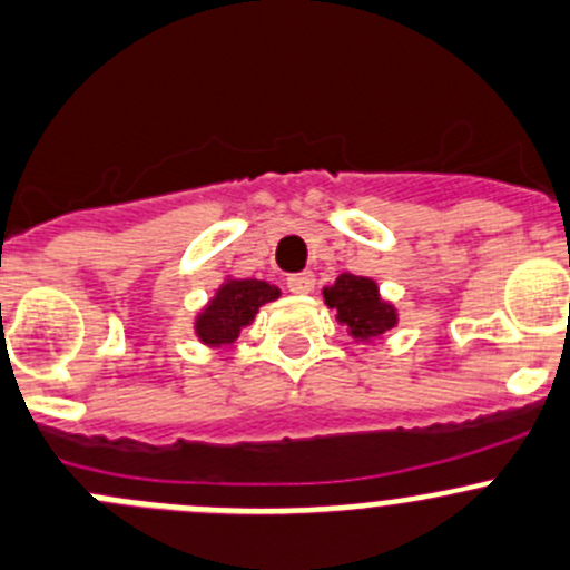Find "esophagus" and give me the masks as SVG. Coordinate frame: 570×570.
Masks as SVG:
<instances>
[{
	"instance_id": "esophagus-1",
	"label": "esophagus",
	"mask_w": 570,
	"mask_h": 570,
	"mask_svg": "<svg viewBox=\"0 0 570 570\" xmlns=\"http://www.w3.org/2000/svg\"><path fill=\"white\" fill-rule=\"evenodd\" d=\"M313 287H315V277L309 272L291 274V277H287V291L296 293V296H304V293H309Z\"/></svg>"
}]
</instances>
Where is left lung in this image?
Here are the masks:
<instances>
[{
	"mask_svg": "<svg viewBox=\"0 0 570 570\" xmlns=\"http://www.w3.org/2000/svg\"><path fill=\"white\" fill-rule=\"evenodd\" d=\"M324 302L326 307L335 309L337 321L348 326L354 341H376L399 321L396 307L380 296V287L368 277L341 274L335 285L324 287Z\"/></svg>",
	"mask_w": 570,
	"mask_h": 570,
	"instance_id": "8db88e82",
	"label": "left lung"
}]
</instances>
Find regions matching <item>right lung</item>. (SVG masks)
Wrapping results in <instances>:
<instances>
[{
    "label": "right lung",
    "instance_id": "1",
    "mask_svg": "<svg viewBox=\"0 0 570 570\" xmlns=\"http://www.w3.org/2000/svg\"><path fill=\"white\" fill-rule=\"evenodd\" d=\"M279 298V287L263 279H227L196 315V337L205 346H224L240 335L244 326L255 321L263 304Z\"/></svg>",
    "mask_w": 570,
    "mask_h": 570
}]
</instances>
